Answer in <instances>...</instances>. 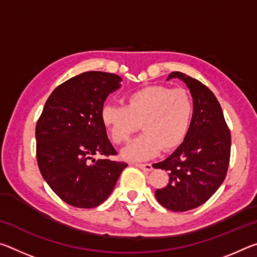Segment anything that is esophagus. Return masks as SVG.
Masks as SVG:
<instances>
[{
	"label": "esophagus",
	"instance_id": "1",
	"mask_svg": "<svg viewBox=\"0 0 257 257\" xmlns=\"http://www.w3.org/2000/svg\"><path fill=\"white\" fill-rule=\"evenodd\" d=\"M135 165H136L137 168L142 169V170H144V171H152V170H153V167H152L151 163H145V164H138V163H136Z\"/></svg>",
	"mask_w": 257,
	"mask_h": 257
}]
</instances>
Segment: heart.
<instances>
[{
  "instance_id": "1",
  "label": "heart",
  "mask_w": 257,
  "mask_h": 257,
  "mask_svg": "<svg viewBox=\"0 0 257 257\" xmlns=\"http://www.w3.org/2000/svg\"><path fill=\"white\" fill-rule=\"evenodd\" d=\"M194 115V102L182 88L145 86L124 97L123 105L105 104L101 120L114 144H124L142 123L144 134L124 147L122 159L141 162L161 151H172L184 143Z\"/></svg>"
}]
</instances>
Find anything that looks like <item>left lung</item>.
<instances>
[{"label":"left lung","mask_w":257,"mask_h":257,"mask_svg":"<svg viewBox=\"0 0 257 257\" xmlns=\"http://www.w3.org/2000/svg\"><path fill=\"white\" fill-rule=\"evenodd\" d=\"M178 78L190 90L194 115L185 141L155 169L169 172V184L156 189L155 197L170 211L185 212L205 203L227 176L231 135L215 95L201 81L175 71L167 80Z\"/></svg>","instance_id":"8db88e82"}]
</instances>
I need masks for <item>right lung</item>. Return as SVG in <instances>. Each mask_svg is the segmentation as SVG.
Returning <instances> with one entry per match:
<instances>
[{
  "mask_svg": "<svg viewBox=\"0 0 257 257\" xmlns=\"http://www.w3.org/2000/svg\"><path fill=\"white\" fill-rule=\"evenodd\" d=\"M121 77L88 71L56 87L36 124V156L51 189L69 205L92 208L110 196L127 163L108 159L116 151L101 120L106 97ZM95 155H102L96 160Z\"/></svg>",
  "mask_w": 257,
  "mask_h": 257,
  "instance_id": "obj_1",
  "label": "right lung"
}]
</instances>
